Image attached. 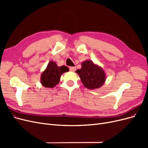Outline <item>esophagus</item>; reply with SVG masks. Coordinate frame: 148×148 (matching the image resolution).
Segmentation results:
<instances>
[{"label":"esophagus","instance_id":"1","mask_svg":"<svg viewBox=\"0 0 148 148\" xmlns=\"http://www.w3.org/2000/svg\"><path fill=\"white\" fill-rule=\"evenodd\" d=\"M70 70L71 71H75L76 70V67L75 66H70Z\"/></svg>","mask_w":148,"mask_h":148}]
</instances>
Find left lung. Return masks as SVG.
Segmentation results:
<instances>
[{
	"instance_id": "1",
	"label": "left lung",
	"mask_w": 148,
	"mask_h": 148,
	"mask_svg": "<svg viewBox=\"0 0 148 148\" xmlns=\"http://www.w3.org/2000/svg\"><path fill=\"white\" fill-rule=\"evenodd\" d=\"M85 88L95 89L101 88L104 84L106 75L101 66L86 60L82 63V68L76 71Z\"/></svg>"
}]
</instances>
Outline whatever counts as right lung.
Wrapping results in <instances>:
<instances>
[{"instance_id":"add662e5","label":"right lung","mask_w":148,"mask_h":148,"mask_svg":"<svg viewBox=\"0 0 148 148\" xmlns=\"http://www.w3.org/2000/svg\"><path fill=\"white\" fill-rule=\"evenodd\" d=\"M69 71L68 67L62 65L59 66L56 62L50 61L41 75V83L45 88H54L60 82L61 75Z\"/></svg>"}]
</instances>
